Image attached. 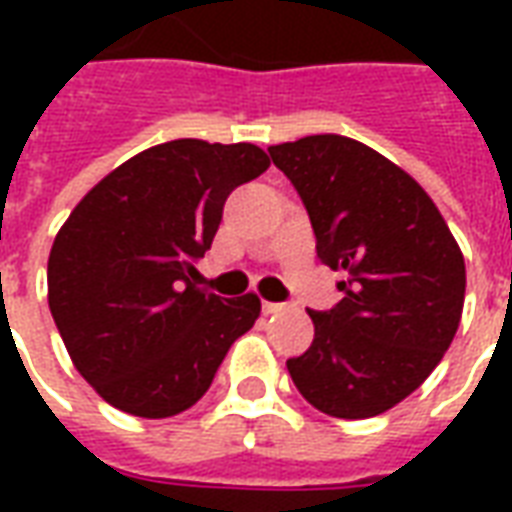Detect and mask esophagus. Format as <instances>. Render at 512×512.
Masks as SVG:
<instances>
[{
    "mask_svg": "<svg viewBox=\"0 0 512 512\" xmlns=\"http://www.w3.org/2000/svg\"><path fill=\"white\" fill-rule=\"evenodd\" d=\"M285 310V304H277V301H263V312L266 315H277V312Z\"/></svg>",
    "mask_w": 512,
    "mask_h": 512,
    "instance_id": "obj_1",
    "label": "esophagus"
}]
</instances>
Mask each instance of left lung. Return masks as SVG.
<instances>
[{
    "label": "left lung",
    "mask_w": 512,
    "mask_h": 512,
    "mask_svg": "<svg viewBox=\"0 0 512 512\" xmlns=\"http://www.w3.org/2000/svg\"><path fill=\"white\" fill-rule=\"evenodd\" d=\"M310 213L318 257L343 301L310 312L315 340L288 373L337 419L384 414L439 365L458 332L463 252L428 191L373 147L340 134L271 145Z\"/></svg>",
    "instance_id": "1"
}]
</instances>
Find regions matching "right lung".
I'll use <instances>...</instances> for the list:
<instances>
[{"label":"right lung","instance_id":"1","mask_svg":"<svg viewBox=\"0 0 512 512\" xmlns=\"http://www.w3.org/2000/svg\"><path fill=\"white\" fill-rule=\"evenodd\" d=\"M268 164L249 142L172 139L112 169L65 219L49 310L73 367L109 406L145 419L186 411L255 326V293L219 299L194 266L230 191Z\"/></svg>","mask_w":512,"mask_h":512}]
</instances>
